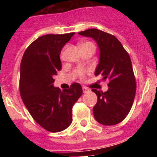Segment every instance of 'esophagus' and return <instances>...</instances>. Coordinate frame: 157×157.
Instances as JSON below:
<instances>
[{
  "label": "esophagus",
  "instance_id": "1",
  "mask_svg": "<svg viewBox=\"0 0 157 157\" xmlns=\"http://www.w3.org/2000/svg\"><path fill=\"white\" fill-rule=\"evenodd\" d=\"M82 91L84 94H86V93H88L89 92V90L87 88H86V87H82Z\"/></svg>",
  "mask_w": 157,
  "mask_h": 157
}]
</instances>
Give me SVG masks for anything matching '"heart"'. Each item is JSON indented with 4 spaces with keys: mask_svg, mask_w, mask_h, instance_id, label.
<instances>
[{
    "mask_svg": "<svg viewBox=\"0 0 157 157\" xmlns=\"http://www.w3.org/2000/svg\"><path fill=\"white\" fill-rule=\"evenodd\" d=\"M80 48H86V47H91V48H94L95 49V46H94V45L93 44L92 42H90V41H86V42H82V44H80ZM78 75H79L80 78H83L84 77V75H85V72L83 71L82 70H79L78 71Z\"/></svg>",
    "mask_w": 157,
    "mask_h": 157,
    "instance_id": "1",
    "label": "heart"
}]
</instances>
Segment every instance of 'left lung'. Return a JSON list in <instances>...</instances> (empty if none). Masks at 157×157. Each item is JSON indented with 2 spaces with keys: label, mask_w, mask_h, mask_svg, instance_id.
<instances>
[{
  "label": "left lung",
  "mask_w": 157,
  "mask_h": 157,
  "mask_svg": "<svg viewBox=\"0 0 157 157\" xmlns=\"http://www.w3.org/2000/svg\"><path fill=\"white\" fill-rule=\"evenodd\" d=\"M92 37L100 50V59L95 75L109 80L106 92L93 89L98 102L93 109L95 120L105 126L116 125L130 112L136 93V81L130 56L114 35L98 29L78 32Z\"/></svg>",
  "instance_id": "1"
}]
</instances>
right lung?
Segmentation results:
<instances>
[{"label":"right lung","mask_w":157,"mask_h":157,"mask_svg":"<svg viewBox=\"0 0 157 157\" xmlns=\"http://www.w3.org/2000/svg\"><path fill=\"white\" fill-rule=\"evenodd\" d=\"M75 33L46 34L27 47L20 64L19 92L27 110L41 127L59 132L72 122V107L82 94L79 83L61 91L53 77L61 70L59 55Z\"/></svg>","instance_id":"1"}]
</instances>
